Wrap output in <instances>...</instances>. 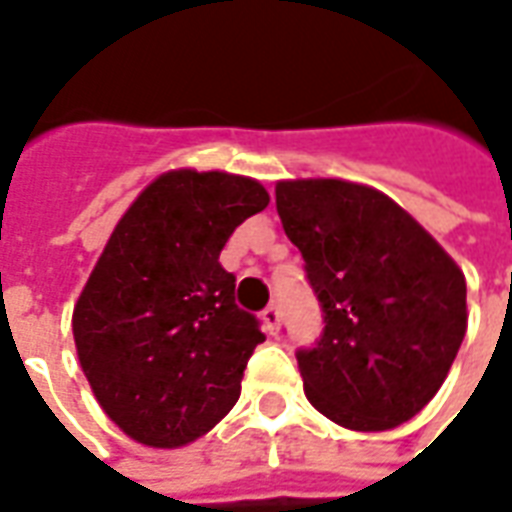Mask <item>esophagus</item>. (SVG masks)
I'll return each instance as SVG.
<instances>
[{
  "mask_svg": "<svg viewBox=\"0 0 512 512\" xmlns=\"http://www.w3.org/2000/svg\"><path fill=\"white\" fill-rule=\"evenodd\" d=\"M279 323H282V314H279V306L271 304L263 309V325H266V331L274 336L279 331Z\"/></svg>",
  "mask_w": 512,
  "mask_h": 512,
  "instance_id": "34e87169",
  "label": "esophagus"
}]
</instances>
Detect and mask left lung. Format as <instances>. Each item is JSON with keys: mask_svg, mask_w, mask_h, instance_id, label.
<instances>
[{"mask_svg": "<svg viewBox=\"0 0 512 512\" xmlns=\"http://www.w3.org/2000/svg\"><path fill=\"white\" fill-rule=\"evenodd\" d=\"M276 211L323 309L320 339L295 352L309 401L352 431L415 418L467 333L461 268L399 203L363 184L279 181Z\"/></svg>", "mask_w": 512, "mask_h": 512, "instance_id": "obj_1", "label": "left lung"}]
</instances>
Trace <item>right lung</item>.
I'll use <instances>...</instances> for the list:
<instances>
[{"label": "right lung", "instance_id": "1", "mask_svg": "<svg viewBox=\"0 0 512 512\" xmlns=\"http://www.w3.org/2000/svg\"><path fill=\"white\" fill-rule=\"evenodd\" d=\"M268 206L263 184L170 170L113 227L73 312L78 361L105 415L149 448H181L241 396L266 336L238 309L219 252Z\"/></svg>", "mask_w": 512, "mask_h": 512}]
</instances>
